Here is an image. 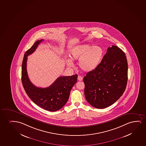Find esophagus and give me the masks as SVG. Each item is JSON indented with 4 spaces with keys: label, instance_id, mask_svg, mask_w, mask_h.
<instances>
[{
    "label": "esophagus",
    "instance_id": "obj_1",
    "mask_svg": "<svg viewBox=\"0 0 146 146\" xmlns=\"http://www.w3.org/2000/svg\"><path fill=\"white\" fill-rule=\"evenodd\" d=\"M83 80V77L81 76H78V80L79 81H82Z\"/></svg>",
    "mask_w": 146,
    "mask_h": 146
}]
</instances>
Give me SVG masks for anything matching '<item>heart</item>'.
Returning a JSON list of instances; mask_svg holds the SVG:
<instances>
[{"mask_svg":"<svg viewBox=\"0 0 146 146\" xmlns=\"http://www.w3.org/2000/svg\"><path fill=\"white\" fill-rule=\"evenodd\" d=\"M104 50L100 46L79 45L71 50V59L67 60V65L69 67H73L74 63L72 60H79V66L80 69L85 72H90L99 66L102 60Z\"/></svg>","mask_w":146,"mask_h":146,"instance_id":"obj_1","label":"heart"}]
</instances>
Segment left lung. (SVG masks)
<instances>
[{
	"mask_svg": "<svg viewBox=\"0 0 146 146\" xmlns=\"http://www.w3.org/2000/svg\"><path fill=\"white\" fill-rule=\"evenodd\" d=\"M128 80L125 54L115 46L108 47L99 66L84 77L86 99L95 108H106L119 99Z\"/></svg>",
	"mask_w": 146,
	"mask_h": 146,
	"instance_id": "1",
	"label": "left lung"
}]
</instances>
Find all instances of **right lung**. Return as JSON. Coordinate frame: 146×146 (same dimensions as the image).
<instances>
[{
    "label": "right lung",
    "instance_id": "add662e5",
    "mask_svg": "<svg viewBox=\"0 0 146 146\" xmlns=\"http://www.w3.org/2000/svg\"><path fill=\"white\" fill-rule=\"evenodd\" d=\"M43 40H38L25 52L22 66L21 79L26 93L35 104L49 111H55L66 104L71 90L77 82L78 75L75 74L70 76H61L51 86L46 88L34 85L27 74V56L33 53Z\"/></svg>",
    "mask_w": 146,
    "mask_h": 146
}]
</instances>
